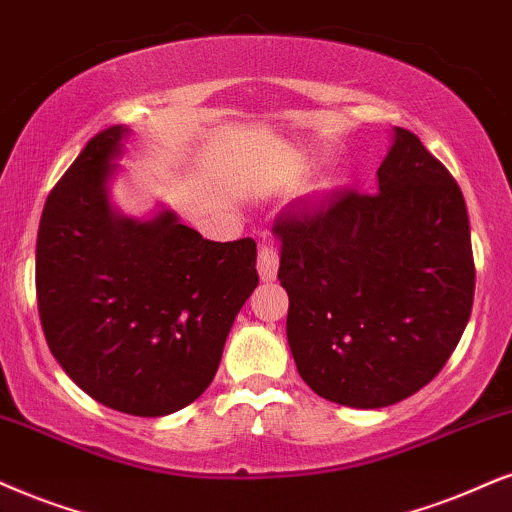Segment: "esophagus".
Listing matches in <instances>:
<instances>
[{
    "label": "esophagus",
    "instance_id": "obj_1",
    "mask_svg": "<svg viewBox=\"0 0 512 512\" xmlns=\"http://www.w3.org/2000/svg\"><path fill=\"white\" fill-rule=\"evenodd\" d=\"M257 271H260L262 281H274L278 274V252L274 250V245L262 243L260 252H257Z\"/></svg>",
    "mask_w": 512,
    "mask_h": 512
}]
</instances>
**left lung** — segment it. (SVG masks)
Instances as JSON below:
<instances>
[{
	"label": "left lung",
	"instance_id": "left-lung-1",
	"mask_svg": "<svg viewBox=\"0 0 512 512\" xmlns=\"http://www.w3.org/2000/svg\"><path fill=\"white\" fill-rule=\"evenodd\" d=\"M274 234L288 345L319 397L383 409L442 371L468 326L475 262L463 193L416 134L392 129L375 193L283 212Z\"/></svg>",
	"mask_w": 512,
	"mask_h": 512
}]
</instances>
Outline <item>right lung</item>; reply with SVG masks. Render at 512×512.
Masks as SVG:
<instances>
[{
  "mask_svg": "<svg viewBox=\"0 0 512 512\" xmlns=\"http://www.w3.org/2000/svg\"><path fill=\"white\" fill-rule=\"evenodd\" d=\"M129 127L103 129L49 193L37 234L44 338L77 387L108 409L158 418L208 390L260 283L252 238L205 241L160 208L125 217L111 181Z\"/></svg>",
  "mask_w": 512,
  "mask_h": 512,
  "instance_id": "right-lung-1",
  "label": "right lung"
}]
</instances>
